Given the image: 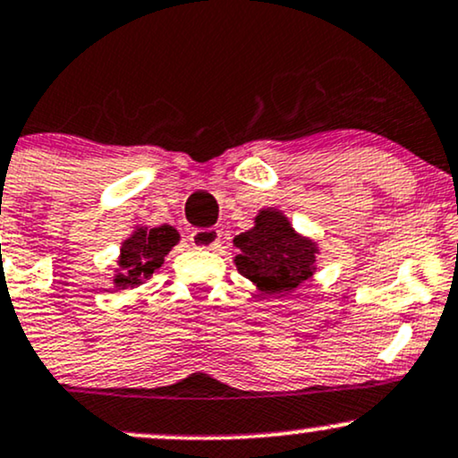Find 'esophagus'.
Masks as SVG:
<instances>
[{"instance_id":"34e87169","label":"esophagus","mask_w":458,"mask_h":458,"mask_svg":"<svg viewBox=\"0 0 458 458\" xmlns=\"http://www.w3.org/2000/svg\"><path fill=\"white\" fill-rule=\"evenodd\" d=\"M191 243L199 250H215L221 243V233L217 228H198L191 233Z\"/></svg>"}]
</instances>
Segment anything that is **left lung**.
<instances>
[{
  "instance_id": "1",
  "label": "left lung",
  "mask_w": 458,
  "mask_h": 458,
  "mask_svg": "<svg viewBox=\"0 0 458 458\" xmlns=\"http://www.w3.org/2000/svg\"><path fill=\"white\" fill-rule=\"evenodd\" d=\"M239 254L234 265L241 276L263 295H286L313 278L318 271V241L300 234L283 210L267 206L254 225L233 239Z\"/></svg>"
}]
</instances>
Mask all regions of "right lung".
Instances as JSON below:
<instances>
[{
    "label": "right lung",
    "instance_id": "obj_1",
    "mask_svg": "<svg viewBox=\"0 0 458 458\" xmlns=\"http://www.w3.org/2000/svg\"><path fill=\"white\" fill-rule=\"evenodd\" d=\"M180 243V234L174 225H134L132 234L123 239L119 248L117 269L113 274L114 289H134L152 278V274L165 263V256Z\"/></svg>",
    "mask_w": 458,
    "mask_h": 458
}]
</instances>
